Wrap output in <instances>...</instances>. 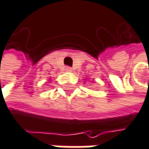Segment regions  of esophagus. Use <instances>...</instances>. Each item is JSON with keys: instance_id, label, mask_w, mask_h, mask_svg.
<instances>
[{"instance_id": "obj_1", "label": "esophagus", "mask_w": 149, "mask_h": 149, "mask_svg": "<svg viewBox=\"0 0 149 149\" xmlns=\"http://www.w3.org/2000/svg\"><path fill=\"white\" fill-rule=\"evenodd\" d=\"M71 70H72V69H71L70 66H66V67H65V70H66V71H71Z\"/></svg>"}]
</instances>
